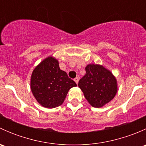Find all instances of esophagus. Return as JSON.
Returning <instances> with one entry per match:
<instances>
[{"instance_id":"1","label":"esophagus","mask_w":146,"mask_h":146,"mask_svg":"<svg viewBox=\"0 0 146 146\" xmlns=\"http://www.w3.org/2000/svg\"><path fill=\"white\" fill-rule=\"evenodd\" d=\"M74 81L76 82V83H78V81H79V78L78 77H76V78H74Z\"/></svg>"}]
</instances>
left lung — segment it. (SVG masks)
<instances>
[{"instance_id":"1","label":"left lung","mask_w":146,"mask_h":146,"mask_svg":"<svg viewBox=\"0 0 146 146\" xmlns=\"http://www.w3.org/2000/svg\"><path fill=\"white\" fill-rule=\"evenodd\" d=\"M85 71V76L79 80V88L92 107H102L117 94V80L110 70L100 65H88Z\"/></svg>"}]
</instances>
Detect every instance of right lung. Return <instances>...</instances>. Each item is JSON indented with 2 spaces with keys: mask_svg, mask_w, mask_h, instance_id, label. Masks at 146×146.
Returning <instances> with one entry per match:
<instances>
[{
  "mask_svg": "<svg viewBox=\"0 0 146 146\" xmlns=\"http://www.w3.org/2000/svg\"><path fill=\"white\" fill-rule=\"evenodd\" d=\"M77 86L59 68L56 59L45 58L33 70L31 90L36 101L46 108H54L64 102L69 90Z\"/></svg>",
  "mask_w": 146,
  "mask_h": 146,
  "instance_id": "obj_1",
  "label": "right lung"
}]
</instances>
